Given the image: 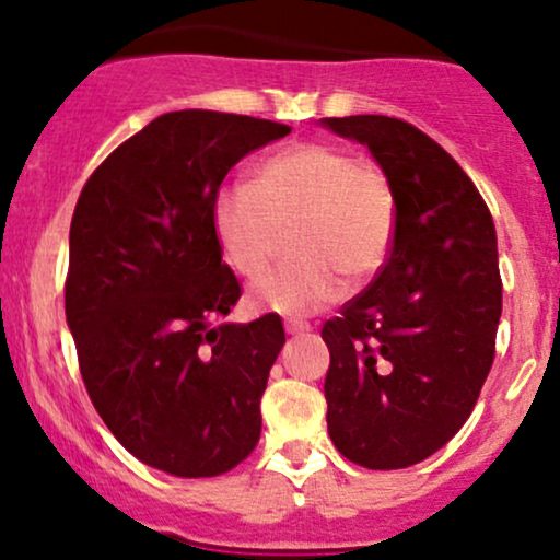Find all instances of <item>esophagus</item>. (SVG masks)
<instances>
[{"label": "esophagus", "instance_id": "1", "mask_svg": "<svg viewBox=\"0 0 560 560\" xmlns=\"http://www.w3.org/2000/svg\"><path fill=\"white\" fill-rule=\"evenodd\" d=\"M284 329H287V334H305V331H311V324H307V320L287 318Z\"/></svg>", "mask_w": 560, "mask_h": 560}]
</instances>
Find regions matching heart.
Wrapping results in <instances>:
<instances>
[{"label": "heart", "instance_id": "1", "mask_svg": "<svg viewBox=\"0 0 560 560\" xmlns=\"http://www.w3.org/2000/svg\"><path fill=\"white\" fill-rule=\"evenodd\" d=\"M210 221L223 258L244 279L266 273L287 231L298 258L255 287L258 311H320L382 271L397 231L389 173L331 141H294L260 160L249 186H223Z\"/></svg>", "mask_w": 560, "mask_h": 560}]
</instances>
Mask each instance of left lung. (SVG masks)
Segmentation results:
<instances>
[{
    "label": "left lung",
    "mask_w": 560,
    "mask_h": 560,
    "mask_svg": "<svg viewBox=\"0 0 560 560\" xmlns=\"http://www.w3.org/2000/svg\"><path fill=\"white\" fill-rule=\"evenodd\" d=\"M324 124L369 144L397 195L387 262L320 329L326 423L352 464L408 468L453 440L492 369L498 236L477 186L421 128L387 115Z\"/></svg>",
    "instance_id": "8db88e82"
}]
</instances>
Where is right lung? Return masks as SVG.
<instances>
[{
  "label": "right lung",
  "instance_id": "1",
  "mask_svg": "<svg viewBox=\"0 0 560 560\" xmlns=\"http://www.w3.org/2000/svg\"><path fill=\"white\" fill-rule=\"evenodd\" d=\"M292 128L249 115L165 113L96 165L70 221L66 318L96 413L141 464L186 479L240 466L281 318L221 324L242 298L213 199L247 152Z\"/></svg>",
  "mask_w": 560,
  "mask_h": 560
}]
</instances>
